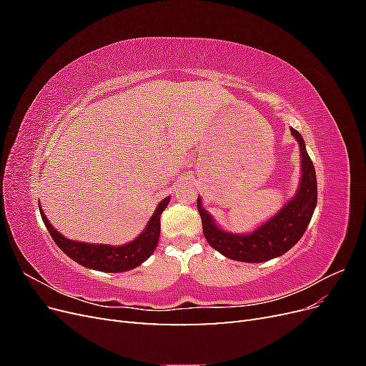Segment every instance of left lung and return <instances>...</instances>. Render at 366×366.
I'll use <instances>...</instances> for the list:
<instances>
[{"mask_svg":"<svg viewBox=\"0 0 366 366\" xmlns=\"http://www.w3.org/2000/svg\"><path fill=\"white\" fill-rule=\"evenodd\" d=\"M292 134L301 148V183L292 200L257 230L239 235L219 229L212 215L203 209L200 198L197 200L204 238L224 257L241 262H264L281 257L302 238L317 203V182L302 136L295 128Z\"/></svg>","mask_w":366,"mask_h":366,"instance_id":"obj_1","label":"left lung"}]
</instances>
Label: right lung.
I'll return each instance as SVG.
<instances>
[{
  "label": "right lung",
  "instance_id": "add662e5",
  "mask_svg": "<svg viewBox=\"0 0 366 366\" xmlns=\"http://www.w3.org/2000/svg\"><path fill=\"white\" fill-rule=\"evenodd\" d=\"M169 203V197L160 202L156 212L149 218L145 230L132 239L128 244L124 246H108V244H88L82 241H73L61 235L59 232L54 229L50 221L47 219L46 214L42 212L39 207V212L42 217L44 224H46L49 234L51 235L53 241L56 246L70 257L77 264L84 265L86 269H93L99 272H128L131 269L137 267L143 261H147L152 252L156 250V246L160 237V215Z\"/></svg>",
  "mask_w": 366,
  "mask_h": 366
}]
</instances>
